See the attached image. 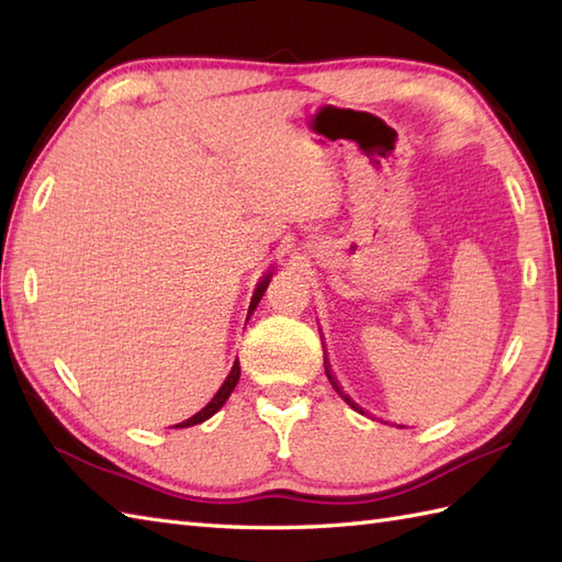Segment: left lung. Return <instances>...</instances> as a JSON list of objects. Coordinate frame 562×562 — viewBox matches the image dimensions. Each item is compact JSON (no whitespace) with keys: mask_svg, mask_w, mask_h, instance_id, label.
Wrapping results in <instances>:
<instances>
[{"mask_svg":"<svg viewBox=\"0 0 562 562\" xmlns=\"http://www.w3.org/2000/svg\"><path fill=\"white\" fill-rule=\"evenodd\" d=\"M324 370H327V378H329V382L334 384V390H336V392H339V394L344 396V402H346L348 406H351V408H356V411H358V414H366V411H363V408H360L358 404H353V402H351V398H348V394H344V392H341V386H339V382H336V380H334V375H331V370H329V366H327V360H324ZM366 416H368V414H366Z\"/></svg>","mask_w":562,"mask_h":562,"instance_id":"8db88e82","label":"left lung"}]
</instances>
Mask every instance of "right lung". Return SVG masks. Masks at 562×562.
Listing matches in <instances>:
<instances>
[{
    "instance_id": "1",
    "label": "right lung",
    "mask_w": 562,
    "mask_h": 562,
    "mask_svg": "<svg viewBox=\"0 0 562 562\" xmlns=\"http://www.w3.org/2000/svg\"><path fill=\"white\" fill-rule=\"evenodd\" d=\"M269 279H271V271L267 273V277L265 279H261L259 281V285H257V291H255V295H252V305H249V313H252V310L257 307V303L261 301V295H265V291H267V285H269ZM238 380H240V363H238V360H235V363H233V370H231V375L226 378V382H223L221 384V390L216 392V396L214 398H211V402L202 408V411H199V414H194L192 418H187V420H182V423H178V426L176 428H190V426H196V423H204L206 418H211V416H214L216 414V411L223 406V404H226V398L231 396V392L235 390V384H238Z\"/></svg>"
}]
</instances>
